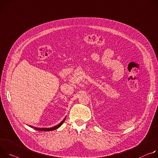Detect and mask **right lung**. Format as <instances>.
I'll return each instance as SVG.
<instances>
[{"label": "right lung", "mask_w": 158, "mask_h": 158, "mask_svg": "<svg viewBox=\"0 0 158 158\" xmlns=\"http://www.w3.org/2000/svg\"><path fill=\"white\" fill-rule=\"evenodd\" d=\"M65 118H64V120H62L58 125H57V126H55L53 127H51V128H36V127H35L34 129H36L38 131H53V130H55V129L59 128L62 125V124L63 123L64 121L65 120Z\"/></svg>", "instance_id": "obj_1"}]
</instances>
